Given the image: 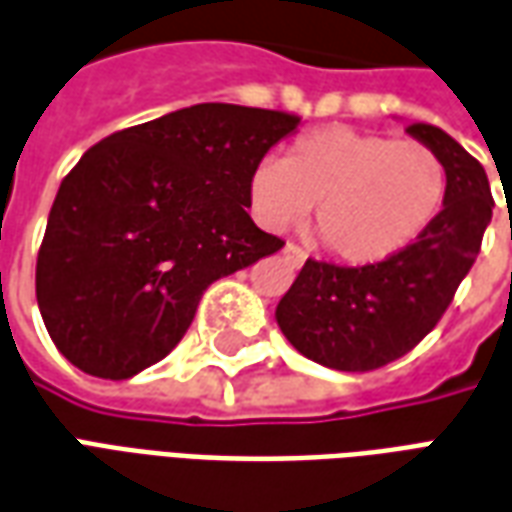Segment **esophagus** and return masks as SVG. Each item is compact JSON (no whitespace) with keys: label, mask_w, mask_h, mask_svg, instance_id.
I'll use <instances>...</instances> for the list:
<instances>
[{"label":"esophagus","mask_w":512,"mask_h":512,"mask_svg":"<svg viewBox=\"0 0 512 512\" xmlns=\"http://www.w3.org/2000/svg\"><path fill=\"white\" fill-rule=\"evenodd\" d=\"M282 252H285V260H288L293 268H299L301 263L307 260V252H304V249H301V246H296V244H288L285 249H282Z\"/></svg>","instance_id":"esophagus-1"}]
</instances>
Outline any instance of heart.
I'll return each mask as SVG.
<instances>
[{"label":"heart","mask_w":512,"mask_h":512,"mask_svg":"<svg viewBox=\"0 0 512 512\" xmlns=\"http://www.w3.org/2000/svg\"><path fill=\"white\" fill-rule=\"evenodd\" d=\"M447 197V167L422 142L332 126L299 136L285 158L257 161L249 202L268 230H288L315 208V235L337 260L367 266L403 252Z\"/></svg>","instance_id":"1"}]
</instances>
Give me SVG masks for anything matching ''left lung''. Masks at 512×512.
<instances>
[{
  "mask_svg": "<svg viewBox=\"0 0 512 512\" xmlns=\"http://www.w3.org/2000/svg\"><path fill=\"white\" fill-rule=\"evenodd\" d=\"M447 167V197L417 241L389 260L348 268L307 260L279 299L277 323L312 362L365 373L408 354L439 323L480 255L491 222L483 164L428 123L406 128Z\"/></svg>",
  "mask_w": 512,
  "mask_h": 512,
  "instance_id": "8db88e82",
  "label": "left lung"
}]
</instances>
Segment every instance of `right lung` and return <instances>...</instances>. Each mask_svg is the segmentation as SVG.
<instances>
[{
  "mask_svg": "<svg viewBox=\"0 0 512 512\" xmlns=\"http://www.w3.org/2000/svg\"><path fill=\"white\" fill-rule=\"evenodd\" d=\"M301 117L197 104L106 136L65 175L38 252L49 337L95 378L180 343L211 282L279 252L246 213L249 175Z\"/></svg>",
  "mask_w": 512,
  "mask_h": 512,
  "instance_id": "obj_1",
  "label": "right lung"
}]
</instances>
